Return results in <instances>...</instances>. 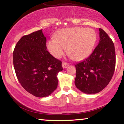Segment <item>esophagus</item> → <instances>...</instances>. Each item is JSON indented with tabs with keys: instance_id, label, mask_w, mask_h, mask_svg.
Masks as SVG:
<instances>
[{
	"instance_id": "esophagus-1",
	"label": "esophagus",
	"mask_w": 124,
	"mask_h": 124,
	"mask_svg": "<svg viewBox=\"0 0 124 124\" xmlns=\"http://www.w3.org/2000/svg\"><path fill=\"white\" fill-rule=\"evenodd\" d=\"M69 63H65V62H63L62 64V68H63V69H65V68H66L67 67L69 66Z\"/></svg>"
}]
</instances>
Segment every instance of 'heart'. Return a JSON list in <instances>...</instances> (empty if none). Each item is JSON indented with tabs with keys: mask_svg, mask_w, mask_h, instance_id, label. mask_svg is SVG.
<instances>
[{
	"mask_svg": "<svg viewBox=\"0 0 124 124\" xmlns=\"http://www.w3.org/2000/svg\"><path fill=\"white\" fill-rule=\"evenodd\" d=\"M55 38L48 39L46 43L52 56L61 58L67 48V52L72 59L80 61L92 54L96 43L97 34L90 28L70 27L61 30Z\"/></svg>",
	"mask_w": 124,
	"mask_h": 124,
	"instance_id": "1",
	"label": "heart"
}]
</instances>
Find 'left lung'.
Masks as SVG:
<instances>
[{
	"mask_svg": "<svg viewBox=\"0 0 124 124\" xmlns=\"http://www.w3.org/2000/svg\"><path fill=\"white\" fill-rule=\"evenodd\" d=\"M100 41L92 54L75 65V86L86 94H96L107 86L116 68V52L113 42L99 28Z\"/></svg>",
	"mask_w": 124,
	"mask_h": 124,
	"instance_id": "left-lung-1",
	"label": "left lung"
}]
</instances>
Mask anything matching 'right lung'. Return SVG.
I'll return each mask as SVG.
<instances>
[{"label": "right lung", "mask_w": 124, "mask_h": 124, "mask_svg": "<svg viewBox=\"0 0 124 124\" xmlns=\"http://www.w3.org/2000/svg\"><path fill=\"white\" fill-rule=\"evenodd\" d=\"M42 30L24 35L16 45L13 65L18 82L27 92L37 97L51 94L58 86L62 62L46 50Z\"/></svg>", "instance_id": "1"}]
</instances>
